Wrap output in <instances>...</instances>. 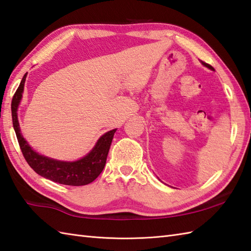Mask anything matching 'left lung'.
Masks as SVG:
<instances>
[{
    "label": "left lung",
    "instance_id": "obj_1",
    "mask_svg": "<svg viewBox=\"0 0 251 251\" xmlns=\"http://www.w3.org/2000/svg\"><path fill=\"white\" fill-rule=\"evenodd\" d=\"M202 63H203V65H205V66H207V68H208V69H210V70H214V69H213V66H211V65H209V64H207V63H205V62H203V61H202Z\"/></svg>",
    "mask_w": 251,
    "mask_h": 251
}]
</instances>
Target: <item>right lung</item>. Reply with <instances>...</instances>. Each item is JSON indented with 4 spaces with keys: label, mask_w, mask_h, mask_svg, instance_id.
Segmentation results:
<instances>
[{
    "label": "right lung",
    "mask_w": 251,
    "mask_h": 251,
    "mask_svg": "<svg viewBox=\"0 0 251 251\" xmlns=\"http://www.w3.org/2000/svg\"><path fill=\"white\" fill-rule=\"evenodd\" d=\"M25 77L26 74L22 77L20 85L13 97L12 118L17 140H18L21 152L24 154L27 164L38 175L45 177L49 180L61 183V185L83 186L92 182L101 174V172L104 169L110 144L117 129L105 133L104 135L100 137L96 146L86 157L78 161H75V162H63V161H57L38 154L29 146V144L25 142L20 133L18 116H17V109H18V105L22 98V92H24Z\"/></svg>",
    "instance_id": "right-lung-1"
}]
</instances>
